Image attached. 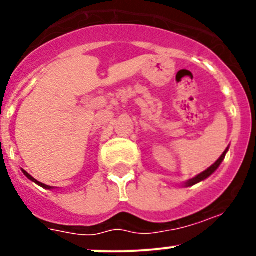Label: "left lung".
<instances>
[{
  "mask_svg": "<svg viewBox=\"0 0 256 256\" xmlns=\"http://www.w3.org/2000/svg\"><path fill=\"white\" fill-rule=\"evenodd\" d=\"M228 151H229V146H228V148H226V150H225L224 152H222V155L220 156V158H218V160L215 161V162L212 164V165L210 166V168H208L206 170H205V171H202V172H200L199 175H196V176H195V178H190V180L185 181V182L182 184V186H184V188H190V186L195 185V184H199V182H202V181L206 180V178H209V176H212V174H214L215 171L218 170V168H219V166H220V164H222V161H224V158H225V155H226V152H228Z\"/></svg>",
  "mask_w": 256,
  "mask_h": 256,
  "instance_id": "obj_1",
  "label": "left lung"
}]
</instances>
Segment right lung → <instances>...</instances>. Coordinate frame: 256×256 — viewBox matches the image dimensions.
<instances>
[{"mask_svg":"<svg viewBox=\"0 0 256 256\" xmlns=\"http://www.w3.org/2000/svg\"><path fill=\"white\" fill-rule=\"evenodd\" d=\"M22 172H24V176H26V178H30V180H31V181H34V184H37V185H38V186H41V188H47V190H52V188H52V186H48V185H44V184H42V182H40V181H37V180H36V178H32V176H31V175H30V174H28V172H27V171L22 170Z\"/></svg>","mask_w":256,"mask_h":256,"instance_id":"1","label":"right lung"}]
</instances>
